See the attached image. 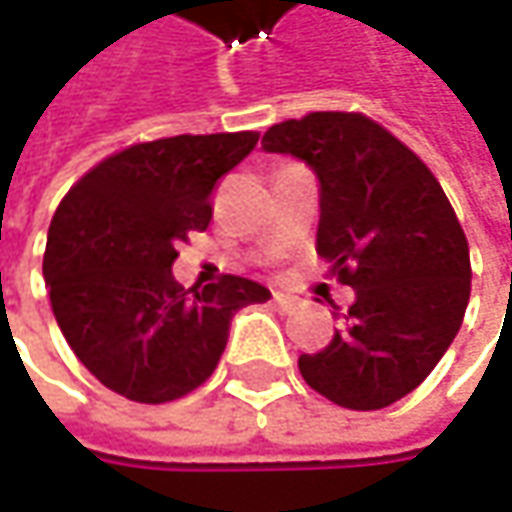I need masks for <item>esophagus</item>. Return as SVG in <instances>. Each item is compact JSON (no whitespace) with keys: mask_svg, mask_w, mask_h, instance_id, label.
Wrapping results in <instances>:
<instances>
[{"mask_svg":"<svg viewBox=\"0 0 512 512\" xmlns=\"http://www.w3.org/2000/svg\"><path fill=\"white\" fill-rule=\"evenodd\" d=\"M275 306H278L280 312H292L295 309V298L292 295H283V292H275Z\"/></svg>","mask_w":512,"mask_h":512,"instance_id":"esophagus-1","label":"esophagus"}]
</instances>
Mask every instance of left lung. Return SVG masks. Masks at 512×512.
<instances>
[{
	"label": "left lung",
	"instance_id": "8db88e82",
	"mask_svg": "<svg viewBox=\"0 0 512 512\" xmlns=\"http://www.w3.org/2000/svg\"><path fill=\"white\" fill-rule=\"evenodd\" d=\"M263 148L315 171L318 255L355 289L329 346L298 358L303 381L346 410L401 401L453 344L470 300V249L447 194L364 114L286 120L263 134Z\"/></svg>",
	"mask_w": 512,
	"mask_h": 512
}]
</instances>
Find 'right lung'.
Here are the masks:
<instances>
[{"mask_svg":"<svg viewBox=\"0 0 512 512\" xmlns=\"http://www.w3.org/2000/svg\"><path fill=\"white\" fill-rule=\"evenodd\" d=\"M257 131L180 134L105 157L56 209L42 275L51 309L85 369L140 404L206 384L234 312L269 300L255 280L223 275L183 289L177 246L212 220V191L257 145Z\"/></svg>","mask_w":512,"mask_h":512,"instance_id":"obj_1","label":"right lung"}]
</instances>
